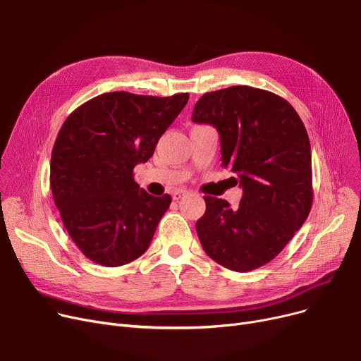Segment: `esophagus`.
I'll return each mask as SVG.
<instances>
[{
    "label": "esophagus",
    "mask_w": 361,
    "mask_h": 361,
    "mask_svg": "<svg viewBox=\"0 0 361 361\" xmlns=\"http://www.w3.org/2000/svg\"><path fill=\"white\" fill-rule=\"evenodd\" d=\"M187 195H188L187 190H176V192H173V199H174V200H180V199H183L184 196H187Z\"/></svg>",
    "instance_id": "esophagus-1"
}]
</instances>
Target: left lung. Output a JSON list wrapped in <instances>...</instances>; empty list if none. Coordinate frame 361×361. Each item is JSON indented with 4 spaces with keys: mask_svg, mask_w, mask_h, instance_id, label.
I'll use <instances>...</instances> for the list:
<instances>
[{
    "mask_svg": "<svg viewBox=\"0 0 361 361\" xmlns=\"http://www.w3.org/2000/svg\"><path fill=\"white\" fill-rule=\"evenodd\" d=\"M193 123L214 126L222 166L240 178L243 196L230 203L204 196L196 231L206 255L235 272L275 259L307 219L313 203L312 152L297 111L278 94L231 86L204 93Z\"/></svg>",
    "mask_w": 361,
    "mask_h": 361,
    "instance_id": "1",
    "label": "left lung"
}]
</instances>
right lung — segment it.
<instances>
[{"label": "right lung", "instance_id": "right-lung-1", "mask_svg": "<svg viewBox=\"0 0 361 361\" xmlns=\"http://www.w3.org/2000/svg\"><path fill=\"white\" fill-rule=\"evenodd\" d=\"M187 101L188 93L109 92L74 109L60 128L51 190L68 235L92 262L116 268L147 250L171 196L146 193L133 169L154 155Z\"/></svg>", "mask_w": 361, "mask_h": 361}]
</instances>
